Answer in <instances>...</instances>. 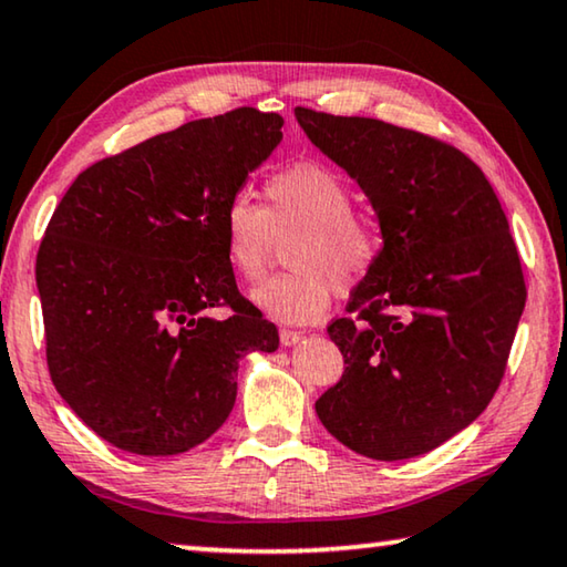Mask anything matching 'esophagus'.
Masks as SVG:
<instances>
[{"mask_svg": "<svg viewBox=\"0 0 567 567\" xmlns=\"http://www.w3.org/2000/svg\"><path fill=\"white\" fill-rule=\"evenodd\" d=\"M281 344L284 347H293V344H299L301 342V332H293V329H281Z\"/></svg>", "mask_w": 567, "mask_h": 567, "instance_id": "1", "label": "esophagus"}]
</instances>
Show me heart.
<instances>
[{"instance_id": "b5f03b06", "label": "heart", "mask_w": 567, "mask_h": 567, "mask_svg": "<svg viewBox=\"0 0 567 567\" xmlns=\"http://www.w3.org/2000/svg\"><path fill=\"white\" fill-rule=\"evenodd\" d=\"M266 207L246 193L228 199L220 217L225 258L246 281L266 274L276 240L286 243L291 271L268 278L250 301L281 324H307L329 309L334 289H352L378 264L380 238L354 213V197L334 169L303 162L268 177Z\"/></svg>"}]
</instances>
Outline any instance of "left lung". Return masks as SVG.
I'll use <instances>...</instances> for the list:
<instances>
[{
	"mask_svg": "<svg viewBox=\"0 0 567 567\" xmlns=\"http://www.w3.org/2000/svg\"><path fill=\"white\" fill-rule=\"evenodd\" d=\"M293 113L360 185L382 235L350 317L327 329L344 372L313 408L357 454H429L484 413L515 342L527 291L507 215L454 146L378 118Z\"/></svg>",
	"mask_w": 567,
	"mask_h": 567,
	"instance_id": "8db88e82",
	"label": "left lung"
}]
</instances>
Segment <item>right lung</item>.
I'll use <instances>...</instances> for the list:
<instances>
[{
  "label": "right lung",
  "mask_w": 567,
  "mask_h": 567,
  "mask_svg": "<svg viewBox=\"0 0 567 567\" xmlns=\"http://www.w3.org/2000/svg\"><path fill=\"white\" fill-rule=\"evenodd\" d=\"M281 126L256 109L189 121L95 162L52 213L34 266L50 378L116 449L199 446L228 421L240 357L278 347L238 293L220 217ZM220 302L228 320L209 313Z\"/></svg>",
  "instance_id": "obj_1"
}]
</instances>
